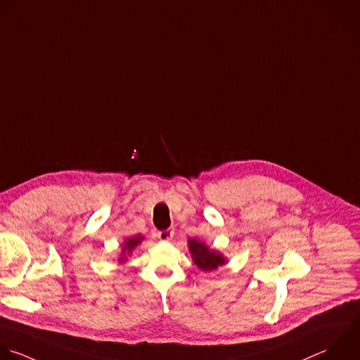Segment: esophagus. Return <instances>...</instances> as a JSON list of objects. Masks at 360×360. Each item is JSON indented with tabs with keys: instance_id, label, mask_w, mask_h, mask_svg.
<instances>
[{
	"instance_id": "esophagus-1",
	"label": "esophagus",
	"mask_w": 360,
	"mask_h": 360,
	"mask_svg": "<svg viewBox=\"0 0 360 360\" xmlns=\"http://www.w3.org/2000/svg\"><path fill=\"white\" fill-rule=\"evenodd\" d=\"M174 234H175L174 229H167V230L158 231V233H157V237H158L161 241H169V240L174 237Z\"/></svg>"
}]
</instances>
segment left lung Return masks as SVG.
<instances>
[{
  "label": "left lung",
  "instance_id": "1",
  "mask_svg": "<svg viewBox=\"0 0 360 360\" xmlns=\"http://www.w3.org/2000/svg\"><path fill=\"white\" fill-rule=\"evenodd\" d=\"M188 248L193 264L203 272H213L229 262L220 251L210 248L206 243L196 238H188Z\"/></svg>",
  "mask_w": 360,
  "mask_h": 360
}]
</instances>
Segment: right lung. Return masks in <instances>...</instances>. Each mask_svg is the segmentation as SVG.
<instances>
[{"label": "right lung", "instance_id": "obj_1", "mask_svg": "<svg viewBox=\"0 0 360 360\" xmlns=\"http://www.w3.org/2000/svg\"><path fill=\"white\" fill-rule=\"evenodd\" d=\"M144 240V237L141 234H136L133 237H129L127 240L123 241V244L120 245V254L117 257V262L122 265L127 261V257L131 255V252L136 250V247H139L141 244V241Z\"/></svg>", "mask_w": 360, "mask_h": 360}]
</instances>
